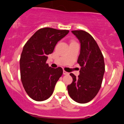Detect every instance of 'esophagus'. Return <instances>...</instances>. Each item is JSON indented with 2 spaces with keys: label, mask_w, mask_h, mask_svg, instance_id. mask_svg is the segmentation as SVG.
<instances>
[{
  "label": "esophagus",
  "mask_w": 124,
  "mask_h": 124,
  "mask_svg": "<svg viewBox=\"0 0 124 124\" xmlns=\"http://www.w3.org/2000/svg\"><path fill=\"white\" fill-rule=\"evenodd\" d=\"M63 74L64 75H68V74H69V73L67 72H66L65 71H64H64H63Z\"/></svg>",
  "instance_id": "34e87169"
}]
</instances>
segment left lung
<instances>
[{
    "label": "left lung",
    "instance_id": "obj_1",
    "mask_svg": "<svg viewBox=\"0 0 124 124\" xmlns=\"http://www.w3.org/2000/svg\"><path fill=\"white\" fill-rule=\"evenodd\" d=\"M72 33L80 41L78 63L81 68L78 77L70 74L73 81L67 89L73 100L85 103L97 95L101 87L105 73L104 59L95 40L89 33L84 30H73Z\"/></svg>",
    "mask_w": 124,
    "mask_h": 124
}]
</instances>
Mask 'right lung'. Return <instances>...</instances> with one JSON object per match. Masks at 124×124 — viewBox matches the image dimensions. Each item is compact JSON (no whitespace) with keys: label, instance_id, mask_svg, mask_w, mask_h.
Wrapping results in <instances>:
<instances>
[{"label":"right lung","instance_id":"1","mask_svg":"<svg viewBox=\"0 0 124 124\" xmlns=\"http://www.w3.org/2000/svg\"><path fill=\"white\" fill-rule=\"evenodd\" d=\"M69 33L67 30L44 27L37 30L24 45L20 58L21 79L26 92L36 101H43L53 94L62 74L61 67L53 68L46 63L58 41Z\"/></svg>","mask_w":124,"mask_h":124}]
</instances>
